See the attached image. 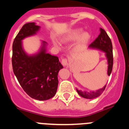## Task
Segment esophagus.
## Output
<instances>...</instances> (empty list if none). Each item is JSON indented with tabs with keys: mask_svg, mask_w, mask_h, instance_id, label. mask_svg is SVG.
Returning <instances> with one entry per match:
<instances>
[{
	"mask_svg": "<svg viewBox=\"0 0 129 129\" xmlns=\"http://www.w3.org/2000/svg\"><path fill=\"white\" fill-rule=\"evenodd\" d=\"M61 62H62V65L64 66V67H67L68 65V59H66V58H64V59H62Z\"/></svg>",
	"mask_w": 129,
	"mask_h": 129,
	"instance_id": "obj_1",
	"label": "esophagus"
}]
</instances>
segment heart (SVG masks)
<instances>
[{
  "instance_id": "heart-1",
  "label": "heart",
  "mask_w": 129,
  "mask_h": 129,
  "mask_svg": "<svg viewBox=\"0 0 129 129\" xmlns=\"http://www.w3.org/2000/svg\"><path fill=\"white\" fill-rule=\"evenodd\" d=\"M78 39H79V42L81 44H84L89 40L90 35L88 33H83V30L81 28H76V29H74L70 31L66 36H64L62 38V41H74ZM53 43L55 45L58 44L56 41H54Z\"/></svg>"
}]
</instances>
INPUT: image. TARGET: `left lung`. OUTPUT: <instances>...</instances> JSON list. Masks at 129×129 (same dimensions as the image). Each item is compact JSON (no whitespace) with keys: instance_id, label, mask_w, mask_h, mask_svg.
<instances>
[{"instance_id":"1","label":"left lung","mask_w":129,"mask_h":129,"mask_svg":"<svg viewBox=\"0 0 129 129\" xmlns=\"http://www.w3.org/2000/svg\"><path fill=\"white\" fill-rule=\"evenodd\" d=\"M89 48L97 49L100 50L102 52L105 53V56L107 59L108 62V70L107 74L108 76H110L113 67V53H112V44L110 39L109 35H107V32L102 28H100V34L98 37L95 39V40L92 43H91L88 46ZM107 85H105L102 88L97 90L96 91H92V92H86V91H81L77 90V92L81 97L86 99H94L95 98L100 96L103 91L105 89Z\"/></svg>"}]
</instances>
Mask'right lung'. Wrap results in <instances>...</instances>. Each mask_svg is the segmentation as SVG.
Segmentation results:
<instances>
[{
	"label": "right lung",
	"mask_w": 129,
	"mask_h": 129,
	"mask_svg": "<svg viewBox=\"0 0 129 129\" xmlns=\"http://www.w3.org/2000/svg\"><path fill=\"white\" fill-rule=\"evenodd\" d=\"M35 22L26 23L15 38L12 67L20 86L31 98L39 101L52 98L58 86V73L63 68L58 57L46 52L47 43L42 41L37 53L28 55L24 50L22 40L35 35L40 29Z\"/></svg>",
	"instance_id": "obj_1"
}]
</instances>
